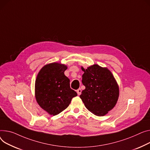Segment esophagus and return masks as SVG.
I'll return each mask as SVG.
<instances>
[{"instance_id": "34e87169", "label": "esophagus", "mask_w": 150, "mask_h": 150, "mask_svg": "<svg viewBox=\"0 0 150 150\" xmlns=\"http://www.w3.org/2000/svg\"><path fill=\"white\" fill-rule=\"evenodd\" d=\"M76 93L78 94V95H80L81 93V88H78L76 91Z\"/></svg>"}]
</instances>
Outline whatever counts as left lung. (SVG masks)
I'll use <instances>...</instances> for the list:
<instances>
[{"label":"left lung","mask_w":150,"mask_h":150,"mask_svg":"<svg viewBox=\"0 0 150 150\" xmlns=\"http://www.w3.org/2000/svg\"><path fill=\"white\" fill-rule=\"evenodd\" d=\"M82 83L86 88L79 96L88 111L96 116L107 115L116 105L119 88L114 76L107 67L93 64L84 69Z\"/></svg>","instance_id":"left-lung-1"}]
</instances>
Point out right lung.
<instances>
[{
  "label": "right lung",
  "mask_w": 150,
  "mask_h": 150,
  "mask_svg": "<svg viewBox=\"0 0 150 150\" xmlns=\"http://www.w3.org/2000/svg\"><path fill=\"white\" fill-rule=\"evenodd\" d=\"M66 65L51 63L39 71L35 82L37 103L49 115H57L69 106L77 93L70 87L69 79L65 76Z\"/></svg>",
  "instance_id": "1"
}]
</instances>
